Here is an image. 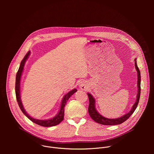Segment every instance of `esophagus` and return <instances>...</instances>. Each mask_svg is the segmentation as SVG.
<instances>
[{
	"instance_id": "esophagus-1",
	"label": "esophagus",
	"mask_w": 154,
	"mask_h": 154,
	"mask_svg": "<svg viewBox=\"0 0 154 154\" xmlns=\"http://www.w3.org/2000/svg\"><path fill=\"white\" fill-rule=\"evenodd\" d=\"M79 86L80 88V89L82 90H86L87 87H88V85H87V83L85 81H82L80 82V85H79Z\"/></svg>"
}]
</instances>
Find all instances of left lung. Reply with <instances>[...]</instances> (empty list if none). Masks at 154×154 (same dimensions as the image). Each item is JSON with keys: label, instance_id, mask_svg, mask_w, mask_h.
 <instances>
[{"label": "left lung", "instance_id": "left-lung-1", "mask_svg": "<svg viewBox=\"0 0 154 154\" xmlns=\"http://www.w3.org/2000/svg\"><path fill=\"white\" fill-rule=\"evenodd\" d=\"M135 68L138 72V94L137 96V100L135 103H134L133 107L131 108V110L126 115H124L123 116L117 118V119H108L105 117H103L102 115H100L96 110V109L95 108V99L93 98V97L90 94L88 93V96L89 98V106H88V113L90 116V117L96 122L103 124V125H118L124 122H125L127 119H128L130 116L134 113L135 112V109L137 108L139 100H140V93H141V74H140V71L139 70V68L137 66V61L136 59L135 60Z\"/></svg>", "mask_w": 154, "mask_h": 154}]
</instances>
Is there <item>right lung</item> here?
Masks as SVG:
<instances>
[{
	"mask_svg": "<svg viewBox=\"0 0 154 154\" xmlns=\"http://www.w3.org/2000/svg\"><path fill=\"white\" fill-rule=\"evenodd\" d=\"M30 54V52L29 51L26 55H25V57H24V58L22 60L19 68L16 74V83H15V92H16V100L17 102V103L19 105V108H20L21 111L23 112V113L30 120L32 121L33 122L42 126V127H52V126H54L56 125H58V124H60L64 119V106L66 103L67 102L68 100L69 99V97L74 94L75 93L77 90L76 89H74L72 91H71L70 92H69L68 94H66L62 100L61 102V107H60V112L58 113V115H57L54 118L50 119H48V120H39V119H34L33 118H32L31 116H30L27 112L25 111V109L23 106V104H22V102H21V99H20V77L22 75V73H23V69H24V66L25 63L27 60V59L28 58L29 55Z\"/></svg>",
	"mask_w": 154,
	"mask_h": 154,
	"instance_id": "obj_1",
	"label": "right lung"
}]
</instances>
